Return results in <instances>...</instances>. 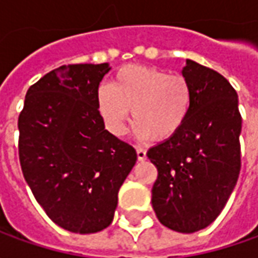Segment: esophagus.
I'll list each match as a JSON object with an SVG mask.
<instances>
[{"instance_id":"obj_1","label":"esophagus","mask_w":258,"mask_h":258,"mask_svg":"<svg viewBox=\"0 0 258 258\" xmlns=\"http://www.w3.org/2000/svg\"><path fill=\"white\" fill-rule=\"evenodd\" d=\"M137 156H138V160L140 162H144L146 159V151L144 148H137Z\"/></svg>"}]
</instances>
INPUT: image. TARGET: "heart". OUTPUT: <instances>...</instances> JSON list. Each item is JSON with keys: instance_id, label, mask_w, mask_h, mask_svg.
I'll use <instances>...</instances> for the list:
<instances>
[{"instance_id": "b5f03b06", "label": "heart", "mask_w": 258, "mask_h": 258, "mask_svg": "<svg viewBox=\"0 0 258 258\" xmlns=\"http://www.w3.org/2000/svg\"><path fill=\"white\" fill-rule=\"evenodd\" d=\"M192 101L194 91L185 76L138 64L117 70L110 85L99 87L96 94L98 110L112 134H124L133 109L140 141L175 137L189 117Z\"/></svg>"}]
</instances>
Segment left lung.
I'll list each match as a JSON object with an SVG mask.
<instances>
[{"mask_svg":"<svg viewBox=\"0 0 258 258\" xmlns=\"http://www.w3.org/2000/svg\"><path fill=\"white\" fill-rule=\"evenodd\" d=\"M182 76L194 91L189 117L146 155L157 168L152 206L159 221L192 233L220 216L236 185L242 116L236 91L216 70L188 59Z\"/></svg>","mask_w":258,"mask_h":258,"instance_id":"left-lung-1","label":"left lung"}]
</instances>
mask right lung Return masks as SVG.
<instances>
[{
  "mask_svg": "<svg viewBox=\"0 0 258 258\" xmlns=\"http://www.w3.org/2000/svg\"><path fill=\"white\" fill-rule=\"evenodd\" d=\"M109 64H64L27 90L18 120L26 182L47 216L74 233L110 225L117 194L137 162L105 130L96 94Z\"/></svg>",
  "mask_w": 258,
  "mask_h": 258,
  "instance_id": "right-lung-1",
  "label": "right lung"
}]
</instances>
